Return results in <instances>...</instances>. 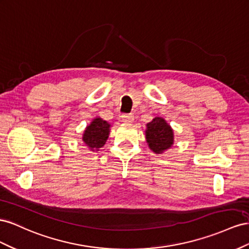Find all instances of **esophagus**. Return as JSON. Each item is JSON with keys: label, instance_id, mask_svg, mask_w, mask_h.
<instances>
[{"label": "esophagus", "instance_id": "esophagus-1", "mask_svg": "<svg viewBox=\"0 0 249 249\" xmlns=\"http://www.w3.org/2000/svg\"><path fill=\"white\" fill-rule=\"evenodd\" d=\"M121 119H122V121L124 123H132L134 121V116L133 115H123L122 117H121Z\"/></svg>", "mask_w": 249, "mask_h": 249}]
</instances>
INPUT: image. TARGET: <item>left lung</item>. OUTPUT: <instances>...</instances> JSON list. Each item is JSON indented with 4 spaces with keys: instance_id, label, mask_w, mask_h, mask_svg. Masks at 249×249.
<instances>
[{
    "instance_id": "8db88e82",
    "label": "left lung",
    "mask_w": 249,
    "mask_h": 249,
    "mask_svg": "<svg viewBox=\"0 0 249 249\" xmlns=\"http://www.w3.org/2000/svg\"><path fill=\"white\" fill-rule=\"evenodd\" d=\"M146 126V141L153 152L160 154L171 148L174 142V133L165 119L155 117Z\"/></svg>"
}]
</instances>
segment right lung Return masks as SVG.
<instances>
[{
  "label": "right lung",
  "instance_id": "obj_1",
  "mask_svg": "<svg viewBox=\"0 0 249 249\" xmlns=\"http://www.w3.org/2000/svg\"><path fill=\"white\" fill-rule=\"evenodd\" d=\"M110 124L101 118H96L85 128L82 136L83 143L91 151H98L103 147L109 136Z\"/></svg>",
  "mask_w": 249,
  "mask_h": 249
}]
</instances>
